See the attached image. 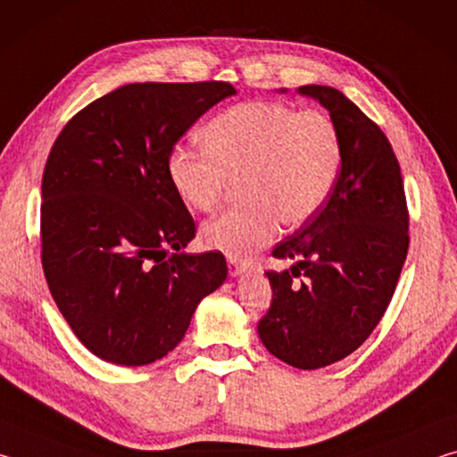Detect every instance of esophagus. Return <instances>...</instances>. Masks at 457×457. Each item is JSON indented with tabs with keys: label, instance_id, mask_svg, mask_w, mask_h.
<instances>
[{
	"label": "esophagus",
	"instance_id": "34e87169",
	"mask_svg": "<svg viewBox=\"0 0 457 457\" xmlns=\"http://www.w3.org/2000/svg\"><path fill=\"white\" fill-rule=\"evenodd\" d=\"M228 270H229L231 278H237V276H242L245 272V266L242 264V262H237L234 258H228Z\"/></svg>",
	"mask_w": 457,
	"mask_h": 457
}]
</instances>
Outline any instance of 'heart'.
Returning <instances> with one entry per match:
<instances>
[{
	"label": "heart",
	"mask_w": 457,
	"mask_h": 457,
	"mask_svg": "<svg viewBox=\"0 0 457 457\" xmlns=\"http://www.w3.org/2000/svg\"><path fill=\"white\" fill-rule=\"evenodd\" d=\"M207 151L177 146L169 179L193 212H212L239 179L242 205L201 228V244L244 260L272 242L280 220L300 226L320 212L335 189L343 143L328 114L280 103L228 108L201 130Z\"/></svg>",
	"instance_id": "obj_1"
}]
</instances>
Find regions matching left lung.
<instances>
[{
    "label": "left lung",
    "mask_w": 457,
    "mask_h": 457,
    "mask_svg": "<svg viewBox=\"0 0 457 457\" xmlns=\"http://www.w3.org/2000/svg\"><path fill=\"white\" fill-rule=\"evenodd\" d=\"M298 95L335 120L343 165L320 212L274 247V258L296 262L266 272L272 304L258 335L274 357L311 370L349 357L383 319L407 258L409 213L383 130L337 88L308 84Z\"/></svg>",
    "instance_id": "8db88e82"
}]
</instances>
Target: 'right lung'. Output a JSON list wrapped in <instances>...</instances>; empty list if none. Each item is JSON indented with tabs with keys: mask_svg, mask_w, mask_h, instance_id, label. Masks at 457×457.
<instances>
[{
	"mask_svg": "<svg viewBox=\"0 0 457 457\" xmlns=\"http://www.w3.org/2000/svg\"><path fill=\"white\" fill-rule=\"evenodd\" d=\"M228 82L127 84L68 120L42 177V266L52 298L98 359L141 367L181 343L228 278L223 253H185L195 223L169 179L175 143Z\"/></svg>",
	"mask_w": 457,
	"mask_h": 457,
	"instance_id": "right-lung-1",
	"label": "right lung"
}]
</instances>
